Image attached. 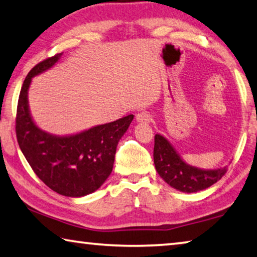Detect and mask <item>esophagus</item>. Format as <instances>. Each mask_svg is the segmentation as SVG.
<instances>
[{"instance_id":"34e87169","label":"esophagus","mask_w":257,"mask_h":257,"mask_svg":"<svg viewBox=\"0 0 257 257\" xmlns=\"http://www.w3.org/2000/svg\"><path fill=\"white\" fill-rule=\"evenodd\" d=\"M150 120H151V115L145 111L139 112L136 114V121L139 123H147L150 122Z\"/></svg>"}]
</instances>
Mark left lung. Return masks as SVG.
Here are the masks:
<instances>
[{
	"label": "left lung",
	"mask_w": 257,
	"mask_h": 257,
	"mask_svg": "<svg viewBox=\"0 0 257 257\" xmlns=\"http://www.w3.org/2000/svg\"><path fill=\"white\" fill-rule=\"evenodd\" d=\"M154 164L160 177L175 189L196 193L206 189L222 178L228 170L223 167L214 170H202L185 163L167 139L161 135L154 137Z\"/></svg>",
	"instance_id": "1"
}]
</instances>
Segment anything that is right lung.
Masks as SVG:
<instances>
[{
	"mask_svg": "<svg viewBox=\"0 0 257 257\" xmlns=\"http://www.w3.org/2000/svg\"><path fill=\"white\" fill-rule=\"evenodd\" d=\"M61 54L37 63L26 77L17 106L16 135L26 160L47 187L63 196L81 197L97 190L110 176L116 146L134 115L67 137H56L38 128L28 108L30 81L54 66Z\"/></svg>",
	"mask_w": 257,
	"mask_h": 257,
	"instance_id": "1",
	"label": "right lung"
}]
</instances>
